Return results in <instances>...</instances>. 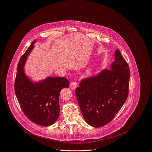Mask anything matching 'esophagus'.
I'll list each match as a JSON object with an SVG mask.
<instances>
[{"instance_id":"esophagus-1","label":"esophagus","mask_w":152,"mask_h":152,"mask_svg":"<svg viewBox=\"0 0 152 152\" xmlns=\"http://www.w3.org/2000/svg\"><path fill=\"white\" fill-rule=\"evenodd\" d=\"M77 82H72L71 83H70V88L72 89V90H75L76 89V86H77Z\"/></svg>"}]
</instances>
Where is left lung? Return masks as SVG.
Masks as SVG:
<instances>
[{
	"label": "left lung",
	"mask_w": 152,
	"mask_h": 152,
	"mask_svg": "<svg viewBox=\"0 0 152 152\" xmlns=\"http://www.w3.org/2000/svg\"><path fill=\"white\" fill-rule=\"evenodd\" d=\"M129 79V66L118 49L111 70L83 79L75 92L85 121L100 127L112 121L127 98Z\"/></svg>",
	"instance_id": "obj_1"
}]
</instances>
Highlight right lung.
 I'll return each mask as SVG.
<instances>
[{"mask_svg":"<svg viewBox=\"0 0 152 152\" xmlns=\"http://www.w3.org/2000/svg\"><path fill=\"white\" fill-rule=\"evenodd\" d=\"M35 42V40L32 42L20 58L17 68L14 90L25 115L35 124L49 126L55 123L59 117V94L62 88L69 87V82L66 77H48L35 82L26 76L23 67Z\"/></svg>","mask_w":152,"mask_h":152,"instance_id":"1","label":"right lung"}]
</instances>
